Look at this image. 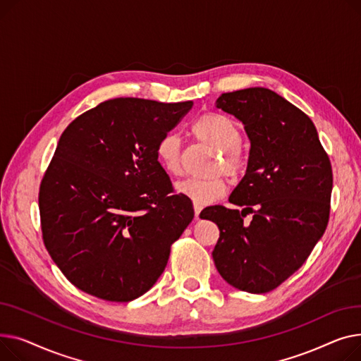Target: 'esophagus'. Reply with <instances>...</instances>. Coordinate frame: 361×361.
<instances>
[{
  "label": "esophagus",
  "instance_id": "34e87169",
  "mask_svg": "<svg viewBox=\"0 0 361 361\" xmlns=\"http://www.w3.org/2000/svg\"><path fill=\"white\" fill-rule=\"evenodd\" d=\"M201 209H202V205H200V204L194 202V211H195V219H198V217H200V213H201Z\"/></svg>",
  "mask_w": 361,
  "mask_h": 361
}]
</instances>
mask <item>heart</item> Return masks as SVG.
<instances>
[{"mask_svg":"<svg viewBox=\"0 0 361 361\" xmlns=\"http://www.w3.org/2000/svg\"><path fill=\"white\" fill-rule=\"evenodd\" d=\"M190 134L200 142L217 150L213 171H224L231 178H239L246 169L247 157L240 147L239 125L220 114H205L190 125ZM156 154L161 167L169 175L182 173V144L178 135L166 134L156 147ZM178 192L205 205L221 198L226 192V179L217 173L207 179L189 178L176 185Z\"/></svg>","mask_w":361,"mask_h":361,"instance_id":"heart-1","label":"heart"}]
</instances>
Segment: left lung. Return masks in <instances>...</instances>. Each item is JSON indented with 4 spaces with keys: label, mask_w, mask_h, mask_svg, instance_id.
Segmentation results:
<instances>
[{
    "label": "left lung",
    "mask_w": 361,
    "mask_h": 361,
    "mask_svg": "<svg viewBox=\"0 0 361 361\" xmlns=\"http://www.w3.org/2000/svg\"><path fill=\"white\" fill-rule=\"evenodd\" d=\"M216 106L238 118L250 141L246 173L228 201L200 217L220 238L213 259L235 288L268 293L298 271L329 220L332 169L310 118L264 87L223 93ZM252 214L250 222L244 217Z\"/></svg>",
    "instance_id": "8db88e82"
}]
</instances>
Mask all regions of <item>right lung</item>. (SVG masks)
<instances>
[{"instance_id": "add662e5", "label": "right lung", "mask_w": 361, "mask_h": 361, "mask_svg": "<svg viewBox=\"0 0 361 361\" xmlns=\"http://www.w3.org/2000/svg\"><path fill=\"white\" fill-rule=\"evenodd\" d=\"M192 102L118 97L75 118L42 179L44 242L67 280L109 302H131L166 268L194 219L156 147Z\"/></svg>"}]
</instances>
